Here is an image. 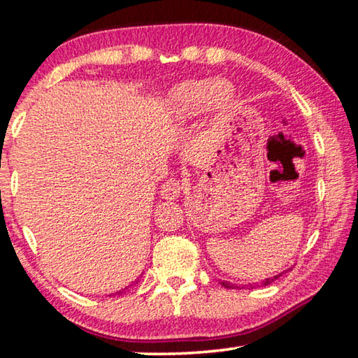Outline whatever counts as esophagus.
Wrapping results in <instances>:
<instances>
[{
    "instance_id": "obj_1",
    "label": "esophagus",
    "mask_w": 358,
    "mask_h": 358,
    "mask_svg": "<svg viewBox=\"0 0 358 358\" xmlns=\"http://www.w3.org/2000/svg\"><path fill=\"white\" fill-rule=\"evenodd\" d=\"M181 191H183V185H181L178 180L171 178L169 181H166L164 185H162L161 197L167 199V201H173V199L180 197Z\"/></svg>"
}]
</instances>
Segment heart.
Instances as JSON below:
<instances>
[{
	"label": "heart",
	"mask_w": 358,
	"mask_h": 358,
	"mask_svg": "<svg viewBox=\"0 0 358 358\" xmlns=\"http://www.w3.org/2000/svg\"><path fill=\"white\" fill-rule=\"evenodd\" d=\"M234 85L221 78H197L175 87L167 99V112L175 123H186L202 112L224 108L234 101Z\"/></svg>",
	"instance_id": "b5f03b06"
}]
</instances>
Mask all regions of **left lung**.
<instances>
[{
  "instance_id": "left-lung-1",
  "label": "left lung",
  "mask_w": 358,
  "mask_h": 358,
  "mask_svg": "<svg viewBox=\"0 0 358 358\" xmlns=\"http://www.w3.org/2000/svg\"><path fill=\"white\" fill-rule=\"evenodd\" d=\"M289 270H290V268H287L286 271H289ZM286 271H281V273H278V275L271 276V278H265V280L262 281V286H268V284H271L275 280H278V278L282 276V273H286ZM221 286H224L226 289H238V286H235V284L229 282V281H221Z\"/></svg>"
}]
</instances>
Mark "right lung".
Masks as SVG:
<instances>
[{
    "instance_id": "add662e5",
    "label": "right lung",
    "mask_w": 358,
    "mask_h": 358,
    "mask_svg": "<svg viewBox=\"0 0 358 358\" xmlns=\"http://www.w3.org/2000/svg\"><path fill=\"white\" fill-rule=\"evenodd\" d=\"M115 294H118V295H120V294H121V290H118V292H115Z\"/></svg>"
}]
</instances>
